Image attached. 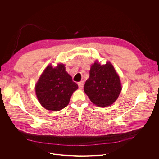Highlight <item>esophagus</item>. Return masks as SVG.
<instances>
[{"label":"esophagus","instance_id":"obj_1","mask_svg":"<svg viewBox=\"0 0 159 159\" xmlns=\"http://www.w3.org/2000/svg\"><path fill=\"white\" fill-rule=\"evenodd\" d=\"M77 84H78V85H79V89H82L83 88V87H84V82H83V81H80V82H78Z\"/></svg>","mask_w":159,"mask_h":159}]
</instances>
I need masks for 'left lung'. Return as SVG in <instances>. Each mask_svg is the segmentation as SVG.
Wrapping results in <instances>:
<instances>
[{"label": "left lung", "instance_id": "left-lung-1", "mask_svg": "<svg viewBox=\"0 0 159 159\" xmlns=\"http://www.w3.org/2000/svg\"><path fill=\"white\" fill-rule=\"evenodd\" d=\"M89 78L84 85V92L93 104L99 107L111 105L121 91L120 77L112 65H100L96 61L90 69Z\"/></svg>", "mask_w": 159, "mask_h": 159}]
</instances>
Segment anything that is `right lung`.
<instances>
[{"label": "right lung", "instance_id": "add662e5", "mask_svg": "<svg viewBox=\"0 0 159 159\" xmlns=\"http://www.w3.org/2000/svg\"><path fill=\"white\" fill-rule=\"evenodd\" d=\"M78 89L72 77L65 71L63 64L53 68L49 65L35 86L38 101L46 109L58 111L69 103L73 93Z\"/></svg>", "mask_w": 159, "mask_h": 159}]
</instances>
